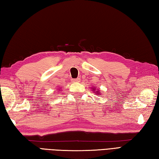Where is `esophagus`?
<instances>
[{
	"label": "esophagus",
	"mask_w": 159,
	"mask_h": 159,
	"mask_svg": "<svg viewBox=\"0 0 159 159\" xmlns=\"http://www.w3.org/2000/svg\"><path fill=\"white\" fill-rule=\"evenodd\" d=\"M73 82H79L80 81V78H76V79H73Z\"/></svg>",
	"instance_id": "1"
}]
</instances>
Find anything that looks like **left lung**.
I'll return each instance as SVG.
<instances>
[{"mask_svg":"<svg viewBox=\"0 0 159 159\" xmlns=\"http://www.w3.org/2000/svg\"><path fill=\"white\" fill-rule=\"evenodd\" d=\"M93 90H95V89H93ZM97 94H98L99 95V94H100V93L99 92V90H97Z\"/></svg>","mask_w":159,"mask_h":159,"instance_id":"1","label":"left lung"}]
</instances>
